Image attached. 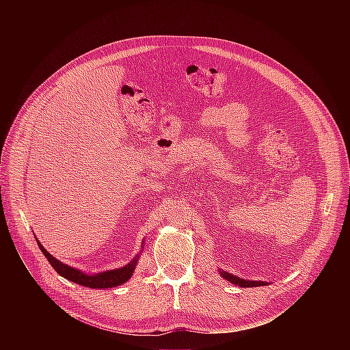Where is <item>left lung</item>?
Segmentation results:
<instances>
[{"label":"left lung","mask_w":350,"mask_h":350,"mask_svg":"<svg viewBox=\"0 0 350 350\" xmlns=\"http://www.w3.org/2000/svg\"><path fill=\"white\" fill-rule=\"evenodd\" d=\"M219 273H220V275H221L224 280H227V281L232 282L234 285L242 286V288L260 286V285H266V284H267V282H265V281H251V280H243V278L235 277V275H232V274H230V273H227V271H223V270H220Z\"/></svg>","instance_id":"1"}]
</instances>
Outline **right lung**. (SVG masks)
<instances>
[{
  "mask_svg": "<svg viewBox=\"0 0 350 350\" xmlns=\"http://www.w3.org/2000/svg\"><path fill=\"white\" fill-rule=\"evenodd\" d=\"M36 241L38 243V247L41 249L42 255L46 258L49 265H51L55 269V271L59 275H62L64 278H66L72 282L87 286V288H99V289L104 288L105 289V288H113V286L124 284L127 280L131 278V275L134 273V269H135V265L138 262V255H137L124 267H120V269H116V270H108V271L98 273V274H85L81 270L73 269V267L59 262L51 254H48L46 249H44V246L40 243V241L37 238H36ZM142 246H144V241H142Z\"/></svg>",
  "mask_w": 350,
  "mask_h": 350,
  "instance_id": "1",
  "label": "right lung"
}]
</instances>
